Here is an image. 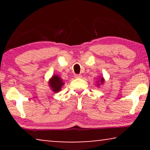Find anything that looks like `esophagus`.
Listing matches in <instances>:
<instances>
[{
  "instance_id": "1",
  "label": "esophagus",
  "mask_w": 150,
  "mask_h": 150,
  "mask_svg": "<svg viewBox=\"0 0 150 150\" xmlns=\"http://www.w3.org/2000/svg\"><path fill=\"white\" fill-rule=\"evenodd\" d=\"M74 77L76 78V79H81V78H82V75H81V74H75Z\"/></svg>"
}]
</instances>
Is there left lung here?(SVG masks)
<instances>
[{
  "label": "left lung",
  "mask_w": 150,
  "mask_h": 150,
  "mask_svg": "<svg viewBox=\"0 0 150 150\" xmlns=\"http://www.w3.org/2000/svg\"><path fill=\"white\" fill-rule=\"evenodd\" d=\"M96 83H97V85H97L98 87H100V85H103L104 83V77L100 78V79H98V81H97V82H96Z\"/></svg>",
  "instance_id": "1"
}]
</instances>
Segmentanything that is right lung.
Masks as SVG:
<instances>
[{
    "label": "right lung",
    "mask_w": 150,
    "mask_h": 150,
    "mask_svg": "<svg viewBox=\"0 0 150 150\" xmlns=\"http://www.w3.org/2000/svg\"><path fill=\"white\" fill-rule=\"evenodd\" d=\"M63 79L59 76L54 74L49 79L48 85L50 87V89L54 93L60 91L61 90V87L64 85Z\"/></svg>",
    "instance_id": "right-lung-1"
}]
</instances>
